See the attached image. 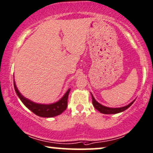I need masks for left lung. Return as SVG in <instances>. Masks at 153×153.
Listing matches in <instances>:
<instances>
[{
	"mask_svg": "<svg viewBox=\"0 0 153 153\" xmlns=\"http://www.w3.org/2000/svg\"><path fill=\"white\" fill-rule=\"evenodd\" d=\"M91 97H92V103H93V105L94 106V108L96 109H97L98 111H100L101 113L104 114H118V113L122 112V111H124L126 110L127 108H128L131 105L133 104V102L135 101H133V102H131L130 104L126 105L124 107H121V108H108V107L104 106V105H102L101 104H100L99 103H98L97 101H96L95 99H94L93 95L91 94Z\"/></svg>",
	"mask_w": 153,
	"mask_h": 153,
	"instance_id": "8db88e82",
	"label": "left lung"
}]
</instances>
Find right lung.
<instances>
[{
  "instance_id": "obj_1",
  "label": "right lung",
  "mask_w": 153,
  "mask_h": 153,
  "mask_svg": "<svg viewBox=\"0 0 153 153\" xmlns=\"http://www.w3.org/2000/svg\"><path fill=\"white\" fill-rule=\"evenodd\" d=\"M14 87L16 90V94L21 100V101L24 103V105L28 109H30L31 111H33L35 114L37 116L40 117H45V118H50V117H54L58 115L61 114L64 111L66 110L67 107V100L68 96H69V91H70V88L67 90L63 97L59 100L58 102L52 103L50 105H45V104H38V103H35L33 101H30L25 98L22 97L21 94L17 88L16 84L14 82Z\"/></svg>"
}]
</instances>
